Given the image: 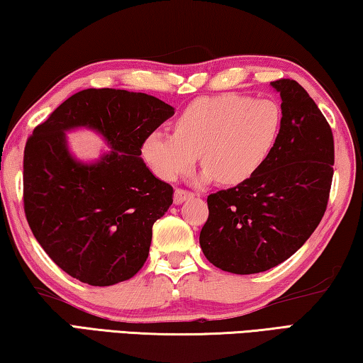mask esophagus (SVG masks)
<instances>
[{
  "mask_svg": "<svg viewBox=\"0 0 363 363\" xmlns=\"http://www.w3.org/2000/svg\"><path fill=\"white\" fill-rule=\"evenodd\" d=\"M190 196H194V192H189V190H184V189H176L174 192V201L176 203H182V201H186Z\"/></svg>",
  "mask_w": 363,
  "mask_h": 363,
  "instance_id": "34e87169",
  "label": "esophagus"
}]
</instances>
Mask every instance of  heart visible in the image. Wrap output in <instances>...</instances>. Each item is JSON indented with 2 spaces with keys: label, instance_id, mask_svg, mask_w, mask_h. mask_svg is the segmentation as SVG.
Here are the masks:
<instances>
[{
  "label": "heart",
  "instance_id": "1",
  "mask_svg": "<svg viewBox=\"0 0 363 363\" xmlns=\"http://www.w3.org/2000/svg\"><path fill=\"white\" fill-rule=\"evenodd\" d=\"M284 113L277 102L238 94L194 101L176 120L174 133L155 131L143 153L158 177L189 173L200 153L205 176L225 186L250 179L274 150Z\"/></svg>",
  "mask_w": 363,
  "mask_h": 363
}]
</instances>
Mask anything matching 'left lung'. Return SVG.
<instances>
[{
	"instance_id": "obj_1",
	"label": "left lung",
	"mask_w": 363,
	"mask_h": 363,
	"mask_svg": "<svg viewBox=\"0 0 363 363\" xmlns=\"http://www.w3.org/2000/svg\"><path fill=\"white\" fill-rule=\"evenodd\" d=\"M280 93V138L259 169L238 186L208 195L200 247L213 266L257 274L286 261L317 229L333 181V133L298 82L270 83Z\"/></svg>"
}]
</instances>
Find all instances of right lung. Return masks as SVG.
<instances>
[{"instance_id": "obj_1", "label": "right lung", "mask_w": 363, "mask_h": 363, "mask_svg": "<svg viewBox=\"0 0 363 363\" xmlns=\"http://www.w3.org/2000/svg\"><path fill=\"white\" fill-rule=\"evenodd\" d=\"M174 115L157 97L123 89H83L33 130L23 150V211L48 256L83 284L131 279L149 256L152 227L174 190L140 158L145 139ZM99 130L113 147L96 165L70 157L63 131Z\"/></svg>"}]
</instances>
